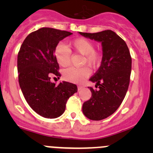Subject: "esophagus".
Instances as JSON below:
<instances>
[{
  "mask_svg": "<svg viewBox=\"0 0 153 153\" xmlns=\"http://www.w3.org/2000/svg\"><path fill=\"white\" fill-rule=\"evenodd\" d=\"M82 88V85H78V91L81 90Z\"/></svg>",
  "mask_w": 153,
  "mask_h": 153,
  "instance_id": "34e87169",
  "label": "esophagus"
}]
</instances>
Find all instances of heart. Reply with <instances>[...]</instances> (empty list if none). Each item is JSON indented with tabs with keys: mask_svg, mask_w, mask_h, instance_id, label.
<instances>
[{
	"mask_svg": "<svg viewBox=\"0 0 153 153\" xmlns=\"http://www.w3.org/2000/svg\"><path fill=\"white\" fill-rule=\"evenodd\" d=\"M94 44L91 40L85 38H78L68 45H59L54 50V57L59 65L66 67L71 63V52L73 50L75 53L83 55L82 64L88 66L96 67L101 60V54L95 50ZM89 73L86 68H71L65 70L63 77L68 81L72 82H80L88 76Z\"/></svg>",
	"mask_w": 153,
	"mask_h": 153,
	"instance_id": "b5f03b06",
	"label": "heart"
}]
</instances>
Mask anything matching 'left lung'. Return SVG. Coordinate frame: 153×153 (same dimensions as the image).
<instances>
[{"label": "left lung", "mask_w": 153, "mask_h": 153, "mask_svg": "<svg viewBox=\"0 0 153 153\" xmlns=\"http://www.w3.org/2000/svg\"><path fill=\"white\" fill-rule=\"evenodd\" d=\"M79 34L101 42L102 47L101 66L90 78L99 89L88 87L92 96L82 104V113L88 119L99 121L114 113L125 97L131 75V55L127 44L114 31Z\"/></svg>", "instance_id": "left-lung-1"}]
</instances>
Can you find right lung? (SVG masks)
Returning a JSON list of instances; mask_svg holds the SVG:
<instances>
[{
  "instance_id": "right-lung-1",
  "label": "right lung",
  "mask_w": 153,
  "mask_h": 153,
  "mask_svg": "<svg viewBox=\"0 0 153 153\" xmlns=\"http://www.w3.org/2000/svg\"><path fill=\"white\" fill-rule=\"evenodd\" d=\"M71 32L53 28H41L26 36L17 58L19 82L26 102L39 115L47 119L60 117L68 99L78 91L66 81L56 85L50 76L60 77L54 50Z\"/></svg>"
}]
</instances>
